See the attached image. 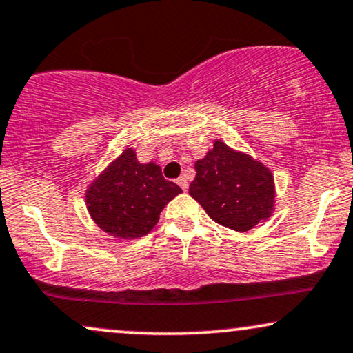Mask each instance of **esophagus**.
I'll return each instance as SVG.
<instances>
[{"instance_id":"34e87169","label":"esophagus","mask_w":353,"mask_h":353,"mask_svg":"<svg viewBox=\"0 0 353 353\" xmlns=\"http://www.w3.org/2000/svg\"><path fill=\"white\" fill-rule=\"evenodd\" d=\"M177 184L181 185V189L184 190V192L189 189V182H188V177H185V176H181L179 179H177Z\"/></svg>"}]
</instances>
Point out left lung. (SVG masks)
Segmentation results:
<instances>
[{
    "mask_svg": "<svg viewBox=\"0 0 353 353\" xmlns=\"http://www.w3.org/2000/svg\"><path fill=\"white\" fill-rule=\"evenodd\" d=\"M189 194L207 215L235 232H248L274 210V177L265 164L222 139L195 163Z\"/></svg>",
    "mask_w": 353,
    "mask_h": 353,
    "instance_id": "obj_1",
    "label": "left lung"
}]
</instances>
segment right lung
<instances>
[{
  "label": "right lung",
  "instance_id": "right-lung-1",
  "mask_svg": "<svg viewBox=\"0 0 353 353\" xmlns=\"http://www.w3.org/2000/svg\"><path fill=\"white\" fill-rule=\"evenodd\" d=\"M181 192L179 185L164 179L158 164H141L133 148H126L90 182L85 202L92 220L105 233L134 240L154 228L161 210Z\"/></svg>",
  "mask_w": 353,
  "mask_h": 353
}]
</instances>
